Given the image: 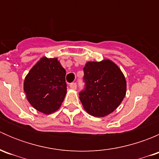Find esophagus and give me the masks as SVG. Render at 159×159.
<instances>
[{"label": "esophagus", "mask_w": 159, "mask_h": 159, "mask_svg": "<svg viewBox=\"0 0 159 159\" xmlns=\"http://www.w3.org/2000/svg\"><path fill=\"white\" fill-rule=\"evenodd\" d=\"M70 88L71 89L75 90V89H77V84H76V83H75V82L70 83Z\"/></svg>", "instance_id": "obj_1"}]
</instances>
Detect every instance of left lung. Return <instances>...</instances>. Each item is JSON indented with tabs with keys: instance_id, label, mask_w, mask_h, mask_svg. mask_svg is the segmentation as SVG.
I'll return each mask as SVG.
<instances>
[{
	"instance_id": "left-lung-1",
	"label": "left lung",
	"mask_w": 159,
	"mask_h": 159,
	"mask_svg": "<svg viewBox=\"0 0 159 159\" xmlns=\"http://www.w3.org/2000/svg\"><path fill=\"white\" fill-rule=\"evenodd\" d=\"M84 70L85 89L79 93L84 110L94 117H105L116 109L126 94V80L113 61H89Z\"/></svg>"
}]
</instances>
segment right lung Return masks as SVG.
Here are the masks:
<instances>
[{
  "mask_svg": "<svg viewBox=\"0 0 159 159\" xmlns=\"http://www.w3.org/2000/svg\"><path fill=\"white\" fill-rule=\"evenodd\" d=\"M66 70L57 58L43 57L25 77L24 90L33 108L49 115L61 105L67 93Z\"/></svg>",
  "mask_w": 159,
  "mask_h": 159,
  "instance_id": "right-lung-1",
  "label": "right lung"
}]
</instances>
